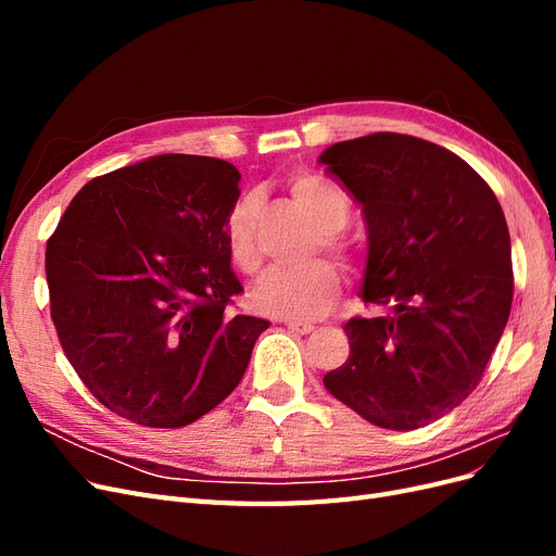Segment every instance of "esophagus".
<instances>
[{
  "label": "esophagus",
  "mask_w": 556,
  "mask_h": 556,
  "mask_svg": "<svg viewBox=\"0 0 556 556\" xmlns=\"http://www.w3.org/2000/svg\"><path fill=\"white\" fill-rule=\"evenodd\" d=\"M285 327L296 333H311L315 329L311 323H299V319H285Z\"/></svg>",
  "instance_id": "1"
}]
</instances>
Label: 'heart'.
<instances>
[{
	"label": "heart",
	"instance_id": "obj_1",
	"mask_svg": "<svg viewBox=\"0 0 556 556\" xmlns=\"http://www.w3.org/2000/svg\"><path fill=\"white\" fill-rule=\"evenodd\" d=\"M290 192L296 204L304 208L317 231L315 250L323 248L339 260L345 268H355L357 257L352 248L339 239V231L348 225L350 204L348 197L331 182L299 174L290 180ZM260 204L252 194L241 197L227 213L225 241L233 266L243 274H255L262 264V248L257 241ZM341 296V274L331 262L315 260L296 268H276L255 290V306L262 313L317 319L325 317Z\"/></svg>",
	"mask_w": 556,
	"mask_h": 556
}]
</instances>
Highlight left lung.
<instances>
[{
  "mask_svg": "<svg viewBox=\"0 0 556 556\" xmlns=\"http://www.w3.org/2000/svg\"><path fill=\"white\" fill-rule=\"evenodd\" d=\"M317 162L362 204V299L387 308L343 327L350 357L325 387L376 427L419 429L476 390L506 329V215L473 166L408 134L333 143Z\"/></svg>",
  "mask_w": 556,
  "mask_h": 556,
  "instance_id": "left-lung-1",
  "label": "left lung"
}]
</instances>
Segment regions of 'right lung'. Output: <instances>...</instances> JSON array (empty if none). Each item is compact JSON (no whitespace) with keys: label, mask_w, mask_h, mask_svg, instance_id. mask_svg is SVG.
Segmentation results:
<instances>
[{"label":"right lung","mask_w":556,"mask_h":556,"mask_svg":"<svg viewBox=\"0 0 556 556\" xmlns=\"http://www.w3.org/2000/svg\"><path fill=\"white\" fill-rule=\"evenodd\" d=\"M241 174L157 155L83 185L46 245L50 317L92 396L134 425L178 429L241 382L266 319L227 311V213Z\"/></svg>","instance_id":"1"}]
</instances>
